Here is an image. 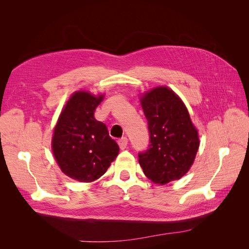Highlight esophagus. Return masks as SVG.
Masks as SVG:
<instances>
[{
	"label": "esophagus",
	"mask_w": 249,
	"mask_h": 249,
	"mask_svg": "<svg viewBox=\"0 0 249 249\" xmlns=\"http://www.w3.org/2000/svg\"><path fill=\"white\" fill-rule=\"evenodd\" d=\"M118 145L120 147V149H124L127 145V138L125 137H123L122 139L118 140Z\"/></svg>",
	"instance_id": "esophagus-1"
}]
</instances>
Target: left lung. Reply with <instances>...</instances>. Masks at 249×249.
Returning <instances> with one entry per match:
<instances>
[{"label":"left lung","instance_id":"left-lung-1","mask_svg":"<svg viewBox=\"0 0 249 249\" xmlns=\"http://www.w3.org/2000/svg\"><path fill=\"white\" fill-rule=\"evenodd\" d=\"M149 145L138 154L144 175L156 184L178 179L190 169L199 139L189 113L179 97L167 87H157L142 96Z\"/></svg>","mask_w":249,"mask_h":249}]
</instances>
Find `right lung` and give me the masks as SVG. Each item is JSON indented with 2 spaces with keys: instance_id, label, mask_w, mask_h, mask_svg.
<instances>
[{
  "instance_id": "1",
  "label": "right lung",
  "mask_w": 249,
  "mask_h": 249,
  "mask_svg": "<svg viewBox=\"0 0 249 249\" xmlns=\"http://www.w3.org/2000/svg\"><path fill=\"white\" fill-rule=\"evenodd\" d=\"M103 101L85 91L73 93L60 114L52 147L61 170L80 182H92L107 171L119 152L105 124L94 118Z\"/></svg>"
}]
</instances>
